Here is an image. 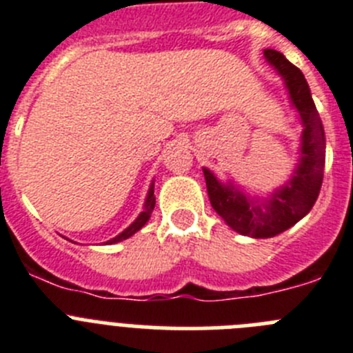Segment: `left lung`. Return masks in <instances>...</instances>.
I'll return each instance as SVG.
<instances>
[{
    "label": "left lung",
    "mask_w": 353,
    "mask_h": 353,
    "mask_svg": "<svg viewBox=\"0 0 353 353\" xmlns=\"http://www.w3.org/2000/svg\"><path fill=\"white\" fill-rule=\"evenodd\" d=\"M263 54L283 76L290 99L301 114L304 125L301 164L290 182L263 201L248 199L232 185H223L210 171L203 170L208 198L214 210L226 221L228 226L252 239L279 235L313 208L320 194L325 164V134L304 74L290 63L279 51L265 49Z\"/></svg>",
    "instance_id": "obj_1"
}]
</instances>
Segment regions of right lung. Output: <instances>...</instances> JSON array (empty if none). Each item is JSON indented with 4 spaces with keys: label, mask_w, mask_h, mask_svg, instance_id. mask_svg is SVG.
I'll use <instances>...</instances> for the list:
<instances>
[{
    "label": "right lung",
    "mask_w": 353,
    "mask_h": 353,
    "mask_svg": "<svg viewBox=\"0 0 353 353\" xmlns=\"http://www.w3.org/2000/svg\"><path fill=\"white\" fill-rule=\"evenodd\" d=\"M154 207H155V196H154V185H152V187H150L148 196H146L145 208H143V212H141V214H139L138 219L134 221V223L130 224L129 228H127L125 232H121L118 236H114V239L108 240L105 244H117V242H121V240L129 239V236H132L134 233L139 232V230H141V228L146 224V221L150 219V215H152V212H154Z\"/></svg>",
    "instance_id": "add662e5"
}]
</instances>
